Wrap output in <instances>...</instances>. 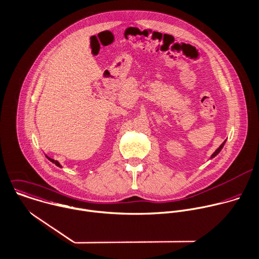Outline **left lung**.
Here are the masks:
<instances>
[{
    "instance_id": "left-lung-1",
    "label": "left lung",
    "mask_w": 259,
    "mask_h": 259,
    "mask_svg": "<svg viewBox=\"0 0 259 259\" xmlns=\"http://www.w3.org/2000/svg\"><path fill=\"white\" fill-rule=\"evenodd\" d=\"M225 143H226V141H225V142H224V143H223V144H222V145H221V146H220V147H219V148L215 150V152H214V153L211 155V157H210V158H213V157H215L217 155H218V154H219V153L222 151V149H223V147H224Z\"/></svg>"
}]
</instances>
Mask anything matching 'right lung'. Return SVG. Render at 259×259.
Masks as SVG:
<instances>
[{
  "mask_svg": "<svg viewBox=\"0 0 259 259\" xmlns=\"http://www.w3.org/2000/svg\"><path fill=\"white\" fill-rule=\"evenodd\" d=\"M46 157H47V158H48V159H49V160H50L51 162H53V163H55V164H56L57 166H59V167H62V166H61V164H60V163H59V162H58L57 160H54V159H52V158H50V157H48V156H46Z\"/></svg>",
  "mask_w": 259,
  "mask_h": 259,
  "instance_id": "obj_1",
  "label": "right lung"
}]
</instances>
